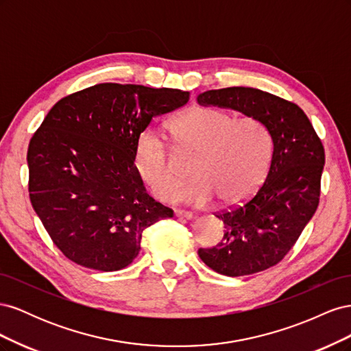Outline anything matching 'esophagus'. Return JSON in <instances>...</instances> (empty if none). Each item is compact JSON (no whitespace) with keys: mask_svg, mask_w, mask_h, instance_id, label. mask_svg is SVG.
Masks as SVG:
<instances>
[{"mask_svg":"<svg viewBox=\"0 0 351 351\" xmlns=\"http://www.w3.org/2000/svg\"><path fill=\"white\" fill-rule=\"evenodd\" d=\"M174 214H176V217L186 218V219H192V218H193V214H192V212L183 210V209H176V210H174Z\"/></svg>","mask_w":351,"mask_h":351,"instance_id":"obj_1","label":"esophagus"}]
</instances>
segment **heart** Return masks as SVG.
Returning <instances> with one entry per match:
<instances>
[{
  "mask_svg": "<svg viewBox=\"0 0 351 351\" xmlns=\"http://www.w3.org/2000/svg\"><path fill=\"white\" fill-rule=\"evenodd\" d=\"M169 134L180 155L196 154L193 182H183L177 155L161 137L146 132L136 143L137 173L154 195L162 200L205 205L215 196L222 205H234L259 186L271 158V139L254 117L195 107L169 124Z\"/></svg>",
  "mask_w": 351,
  "mask_h": 351,
  "instance_id": "heart-1",
  "label": "heart"
}]
</instances>
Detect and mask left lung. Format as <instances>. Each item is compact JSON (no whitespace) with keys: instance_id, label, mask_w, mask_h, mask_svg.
Returning a JSON list of instances; mask_svg holds the SVG:
<instances>
[{"instance_id":"1","label":"left lung","mask_w":351,"mask_h":351,"mask_svg":"<svg viewBox=\"0 0 351 351\" xmlns=\"http://www.w3.org/2000/svg\"><path fill=\"white\" fill-rule=\"evenodd\" d=\"M197 102L254 117L274 143L265 182L244 204L217 212L224 237L214 247H200L199 258L227 277L268 269L293 249L319 205L324 145L299 105L269 92L224 88L200 93Z\"/></svg>"}]
</instances>
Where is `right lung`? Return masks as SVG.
I'll use <instances>...</instances> for the list:
<instances>
[{"label": "right lung", "instance_id": "right-lung-1", "mask_svg": "<svg viewBox=\"0 0 351 351\" xmlns=\"http://www.w3.org/2000/svg\"><path fill=\"white\" fill-rule=\"evenodd\" d=\"M189 98L178 89L99 83L49 110L29 142V197L67 259L123 269L139 254L143 231L174 215L146 193L134 154L151 120Z\"/></svg>", "mask_w": 351, "mask_h": 351}]
</instances>
